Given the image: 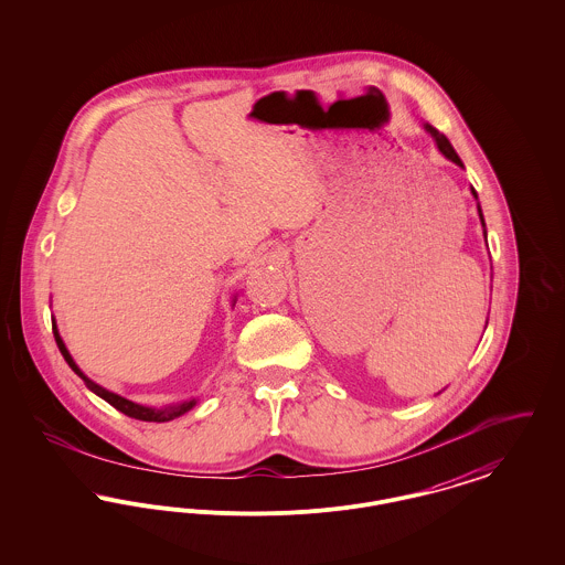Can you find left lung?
I'll return each instance as SVG.
<instances>
[{
  "label": "left lung",
  "instance_id": "obj_1",
  "mask_svg": "<svg viewBox=\"0 0 565 565\" xmlns=\"http://www.w3.org/2000/svg\"><path fill=\"white\" fill-rule=\"evenodd\" d=\"M424 129H426V134L431 135V139H434V143H436L438 152H440L447 161L456 162L457 167H461V169H463V162H461V159L457 157V152L454 150L451 141H449L445 135L440 134L438 129H434L431 125H428V122H424ZM472 196L479 201V194H477V190L475 189H472ZM477 210H479V217H481V224H483L484 228L483 210H481V205H479V203H477ZM484 242H487V231H484Z\"/></svg>",
  "mask_w": 565,
  "mask_h": 565
}]
</instances>
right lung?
Returning <instances> with one entry per match:
<instances>
[{"instance_id": "right-lung-1", "label": "right lung", "mask_w": 565, "mask_h": 565, "mask_svg": "<svg viewBox=\"0 0 565 565\" xmlns=\"http://www.w3.org/2000/svg\"><path fill=\"white\" fill-rule=\"evenodd\" d=\"M235 302H237V296H233V307H235ZM53 334L54 341H56V348L61 351V355L65 358V362L70 364V369H72L76 375L81 376L82 381H84V385H86L93 394H97L99 398H104L106 403L111 404L114 408H118L120 413H125L127 417H134V419H139V422H159V424H161V422H171V419H175V417L189 413L190 408L196 404V401H184V403L171 404V406H164V408H152V406H143V404L127 401V398H122V396L109 392L106 387H102L99 383H95L93 379H88V376L82 373L81 366L74 362L72 353L65 348V343H63V339H61V334H58V328H56L54 320Z\"/></svg>"}]
</instances>
